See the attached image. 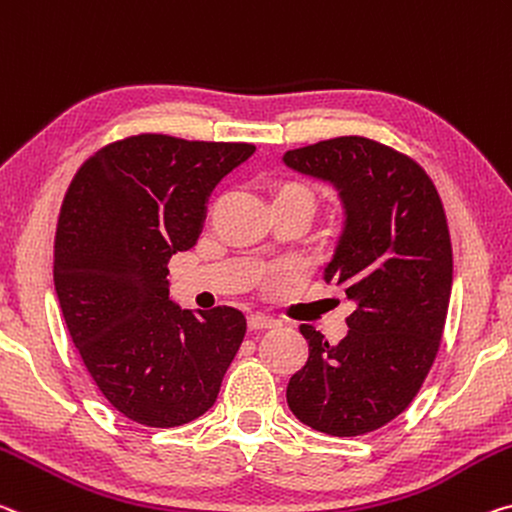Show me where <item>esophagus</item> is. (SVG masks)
<instances>
[{
    "instance_id": "obj_1",
    "label": "esophagus",
    "mask_w": 512,
    "mask_h": 512,
    "mask_svg": "<svg viewBox=\"0 0 512 512\" xmlns=\"http://www.w3.org/2000/svg\"><path fill=\"white\" fill-rule=\"evenodd\" d=\"M278 326V321L271 319V316H264V314H250L248 316V328L250 330H271Z\"/></svg>"
}]
</instances>
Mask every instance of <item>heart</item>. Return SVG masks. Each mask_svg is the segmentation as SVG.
<instances>
[{"label": "heart", "mask_w": 512, "mask_h": 512, "mask_svg": "<svg viewBox=\"0 0 512 512\" xmlns=\"http://www.w3.org/2000/svg\"><path fill=\"white\" fill-rule=\"evenodd\" d=\"M278 193H296V196H305V198H310L312 200V193L305 189V186H300V184H287L285 189H280Z\"/></svg>", "instance_id": "b5f03b06"}]
</instances>
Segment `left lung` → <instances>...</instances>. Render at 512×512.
I'll return each instance as SVG.
<instances>
[{"label": "left lung", "mask_w": 512, "mask_h": 512, "mask_svg": "<svg viewBox=\"0 0 512 512\" xmlns=\"http://www.w3.org/2000/svg\"><path fill=\"white\" fill-rule=\"evenodd\" d=\"M282 161L337 191L344 218L323 280L355 305L339 344L300 326L310 358L291 376L287 403L319 433H371L408 408L440 348L453 282L442 200L417 161L362 136Z\"/></svg>", "instance_id": "1"}]
</instances>
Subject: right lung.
<instances>
[{
	"mask_svg": "<svg viewBox=\"0 0 512 512\" xmlns=\"http://www.w3.org/2000/svg\"><path fill=\"white\" fill-rule=\"evenodd\" d=\"M250 143L139 134L97 150L63 198L54 287L95 385L136 424L173 428L212 408L246 335L234 307L182 310L168 259L198 243L207 202Z\"/></svg>",
	"mask_w": 512,
	"mask_h": 512,
	"instance_id": "add662e5",
	"label": "right lung"
}]
</instances>
